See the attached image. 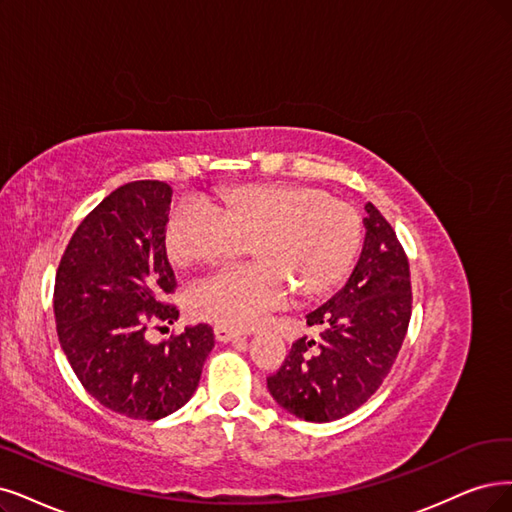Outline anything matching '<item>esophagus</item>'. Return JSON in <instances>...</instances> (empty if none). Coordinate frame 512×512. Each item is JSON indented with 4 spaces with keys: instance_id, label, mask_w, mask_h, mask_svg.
<instances>
[{
    "instance_id": "1",
    "label": "esophagus",
    "mask_w": 512,
    "mask_h": 512,
    "mask_svg": "<svg viewBox=\"0 0 512 512\" xmlns=\"http://www.w3.org/2000/svg\"><path fill=\"white\" fill-rule=\"evenodd\" d=\"M213 331H215L217 342H232V339H238L242 335L240 331L230 329V327H223V325H217Z\"/></svg>"
}]
</instances>
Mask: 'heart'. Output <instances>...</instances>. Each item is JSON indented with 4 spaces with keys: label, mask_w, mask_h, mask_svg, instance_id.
<instances>
[{
    "label": "heart",
    "mask_w": 512,
    "mask_h": 512,
    "mask_svg": "<svg viewBox=\"0 0 512 512\" xmlns=\"http://www.w3.org/2000/svg\"><path fill=\"white\" fill-rule=\"evenodd\" d=\"M363 242L354 206L308 183H249L221 189L213 215L183 204L164 227V249L177 268H215L246 246L253 263L223 270L187 295L200 320L244 329L255 325L287 289L312 301L348 274Z\"/></svg>",
    "instance_id": "heart-1"
}]
</instances>
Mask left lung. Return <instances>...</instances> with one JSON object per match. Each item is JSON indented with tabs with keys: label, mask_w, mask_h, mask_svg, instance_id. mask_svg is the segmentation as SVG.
<instances>
[{
	"label": "left lung",
	"mask_w": 512,
	"mask_h": 512,
	"mask_svg": "<svg viewBox=\"0 0 512 512\" xmlns=\"http://www.w3.org/2000/svg\"><path fill=\"white\" fill-rule=\"evenodd\" d=\"M365 211L363 253L346 287L308 314L318 335L299 337L268 377L274 401L306 422H333L367 403L409 329V259L384 215L371 202Z\"/></svg>",
	"instance_id": "1"
}]
</instances>
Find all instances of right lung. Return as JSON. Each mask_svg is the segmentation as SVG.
Returning a JSON list of instances; mask_svg holds the SVG:
<instances>
[{"label": "right lung", "instance_id": "obj_1", "mask_svg": "<svg viewBox=\"0 0 512 512\" xmlns=\"http://www.w3.org/2000/svg\"><path fill=\"white\" fill-rule=\"evenodd\" d=\"M170 198L164 181L118 187L73 232L54 280L56 333L73 373L132 420H160L192 399L215 346L208 325L162 344L145 339L151 320L179 318L164 301L177 289L164 249Z\"/></svg>", "mask_w": 512, "mask_h": 512}]
</instances>
